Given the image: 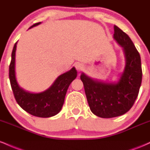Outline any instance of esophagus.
<instances>
[{
	"label": "esophagus",
	"instance_id": "34e87169",
	"mask_svg": "<svg viewBox=\"0 0 150 150\" xmlns=\"http://www.w3.org/2000/svg\"><path fill=\"white\" fill-rule=\"evenodd\" d=\"M83 65L81 64V63H76L75 64V68H76L77 70H78V71H80V70H82L83 69Z\"/></svg>",
	"mask_w": 150,
	"mask_h": 150
}]
</instances>
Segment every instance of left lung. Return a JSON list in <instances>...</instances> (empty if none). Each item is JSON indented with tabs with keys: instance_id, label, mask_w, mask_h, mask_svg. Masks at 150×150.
Here are the masks:
<instances>
[{
	"instance_id": "obj_1",
	"label": "left lung",
	"mask_w": 150,
	"mask_h": 150,
	"mask_svg": "<svg viewBox=\"0 0 150 150\" xmlns=\"http://www.w3.org/2000/svg\"><path fill=\"white\" fill-rule=\"evenodd\" d=\"M113 37L123 48L126 65L117 83H104L82 73L80 76L92 112L104 118L119 116L128 112L138 96L142 71L140 53L130 38L116 25Z\"/></svg>"
}]
</instances>
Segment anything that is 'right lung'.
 <instances>
[{"mask_svg": "<svg viewBox=\"0 0 150 150\" xmlns=\"http://www.w3.org/2000/svg\"><path fill=\"white\" fill-rule=\"evenodd\" d=\"M41 22L34 24L30 27L39 25ZM17 42L12 51L11 61L9 66V78L12 90L17 103L22 109L32 116L49 118L60 112L64 103L65 97L68 87L77 77V70L73 68L67 73L60 75L53 84L44 92L33 94L20 88L18 85L15 73V51Z\"/></svg>", "mask_w": 150, "mask_h": 150, "instance_id": "add662e5", "label": "right lung"}]
</instances>
